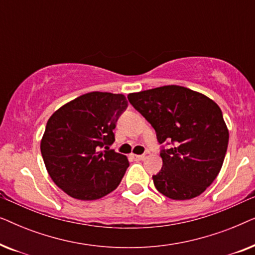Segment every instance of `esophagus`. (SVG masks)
I'll use <instances>...</instances> for the list:
<instances>
[{
    "mask_svg": "<svg viewBox=\"0 0 255 255\" xmlns=\"http://www.w3.org/2000/svg\"><path fill=\"white\" fill-rule=\"evenodd\" d=\"M132 159L133 160H137V161H140V160H144L145 159V155L144 154H132Z\"/></svg>",
    "mask_w": 255,
    "mask_h": 255,
    "instance_id": "1",
    "label": "esophagus"
}]
</instances>
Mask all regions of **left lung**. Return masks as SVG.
Wrapping results in <instances>:
<instances>
[{
  "label": "left lung",
  "instance_id": "8db88e82",
  "mask_svg": "<svg viewBox=\"0 0 255 255\" xmlns=\"http://www.w3.org/2000/svg\"><path fill=\"white\" fill-rule=\"evenodd\" d=\"M128 102L155 130L162 168L153 175L159 193L172 200L201 195L217 177L229 144L221 108L203 94L181 86L132 93Z\"/></svg>",
  "mask_w": 255,
  "mask_h": 255
}]
</instances>
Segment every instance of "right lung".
Returning a JSON list of instances; mask_svg holds the SVG:
<instances>
[{
  "instance_id": "obj_1",
  "label": "right lung",
  "mask_w": 255,
  "mask_h": 255,
  "mask_svg": "<svg viewBox=\"0 0 255 255\" xmlns=\"http://www.w3.org/2000/svg\"><path fill=\"white\" fill-rule=\"evenodd\" d=\"M127 108L122 94L93 92L62 106L47 121L41 155L51 179L71 197L97 200L121 183L128 161L110 146Z\"/></svg>"
}]
</instances>
